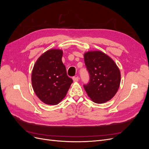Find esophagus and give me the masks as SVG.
<instances>
[{
	"label": "esophagus",
	"mask_w": 149,
	"mask_h": 149,
	"mask_svg": "<svg viewBox=\"0 0 149 149\" xmlns=\"http://www.w3.org/2000/svg\"><path fill=\"white\" fill-rule=\"evenodd\" d=\"M73 80L74 81V82H78L79 81V77L77 76H74V77H73Z\"/></svg>",
	"instance_id": "obj_1"
}]
</instances>
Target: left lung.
<instances>
[{"label": "left lung", "instance_id": "obj_1", "mask_svg": "<svg viewBox=\"0 0 149 149\" xmlns=\"http://www.w3.org/2000/svg\"><path fill=\"white\" fill-rule=\"evenodd\" d=\"M84 63L89 74V81L84 84L88 96L96 103L111 100L119 88L120 73L118 66L106 54L100 51L84 53Z\"/></svg>", "mask_w": 149, "mask_h": 149}]
</instances>
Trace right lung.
I'll return each instance as SVG.
<instances>
[{
  "mask_svg": "<svg viewBox=\"0 0 149 149\" xmlns=\"http://www.w3.org/2000/svg\"><path fill=\"white\" fill-rule=\"evenodd\" d=\"M61 49H52L36 61L31 73V84L36 95L44 103L56 105L67 94L73 79L68 77L61 60Z\"/></svg>",
  "mask_w": 149,
  "mask_h": 149,
  "instance_id": "obj_1",
  "label": "right lung"
}]
</instances>
